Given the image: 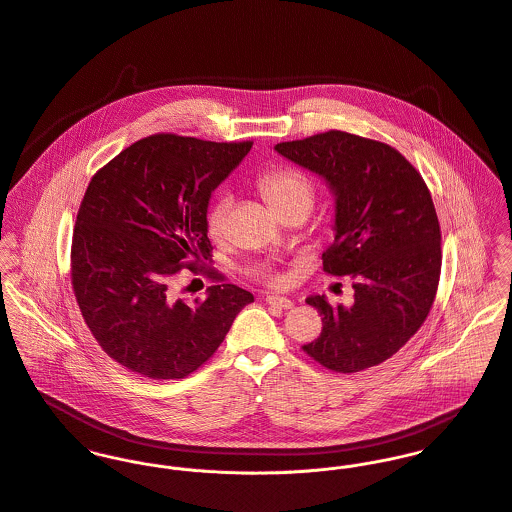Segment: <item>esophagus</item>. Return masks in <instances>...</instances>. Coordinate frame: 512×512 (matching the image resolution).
<instances>
[{
    "label": "esophagus",
    "instance_id": "obj_1",
    "mask_svg": "<svg viewBox=\"0 0 512 512\" xmlns=\"http://www.w3.org/2000/svg\"><path fill=\"white\" fill-rule=\"evenodd\" d=\"M269 305H273V307L279 308H293V301L291 299H287V297H277V295H269L267 299H265Z\"/></svg>",
    "mask_w": 512,
    "mask_h": 512
}]
</instances>
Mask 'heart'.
Wrapping results in <instances>:
<instances>
[{
	"instance_id": "b5f03b06",
	"label": "heart",
	"mask_w": 512,
	"mask_h": 512,
	"mask_svg": "<svg viewBox=\"0 0 512 512\" xmlns=\"http://www.w3.org/2000/svg\"><path fill=\"white\" fill-rule=\"evenodd\" d=\"M259 188L265 196L269 205L281 213L285 209L293 207H303L310 209L312 198H314V186L310 182L307 174L295 168H277L261 176ZM233 209V196L229 192H219L209 205L207 211V233L213 239H221L227 231L229 215ZM257 275L267 279L269 283H277L279 279L269 271V269H257Z\"/></svg>"
}]
</instances>
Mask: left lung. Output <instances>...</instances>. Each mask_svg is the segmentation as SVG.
I'll list each match as a JSON object with an SVG mask.
<instances>
[{
  "mask_svg": "<svg viewBox=\"0 0 512 512\" xmlns=\"http://www.w3.org/2000/svg\"><path fill=\"white\" fill-rule=\"evenodd\" d=\"M275 150L330 188L334 243L322 253V267L354 279L350 307L308 297L322 332L303 350L342 374L378 366L419 330L437 293L441 231L429 190L396 148L342 130Z\"/></svg>",
  "mask_w": 512,
  "mask_h": 512,
  "instance_id": "8db88e82",
  "label": "left lung"
}]
</instances>
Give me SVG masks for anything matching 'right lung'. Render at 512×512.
I'll list each match as a JSON object with an SVG mask.
<instances>
[{"mask_svg": "<svg viewBox=\"0 0 512 512\" xmlns=\"http://www.w3.org/2000/svg\"><path fill=\"white\" fill-rule=\"evenodd\" d=\"M253 142L154 134L101 168L79 207L71 283L104 352L134 374L178 380L223 342L253 295L223 283L174 299L172 279L211 259L207 205Z\"/></svg>", "mask_w": 512, "mask_h": 512, "instance_id": "right-lung-1", "label": "right lung"}]
</instances>
